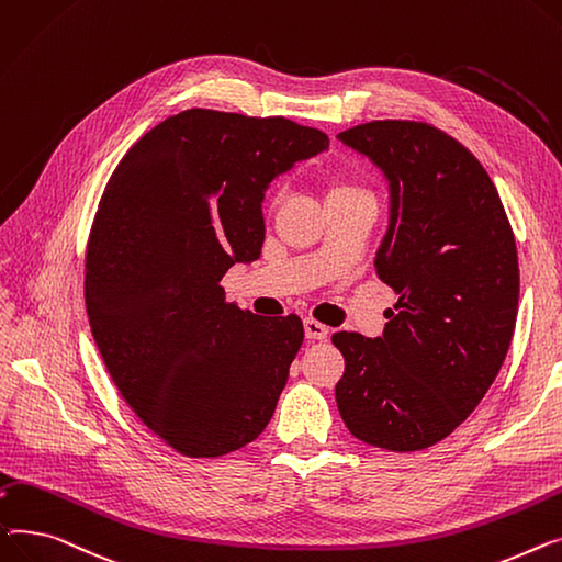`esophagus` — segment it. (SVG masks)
<instances>
[{"mask_svg":"<svg viewBox=\"0 0 562 562\" xmlns=\"http://www.w3.org/2000/svg\"><path fill=\"white\" fill-rule=\"evenodd\" d=\"M304 331H306L308 340H326L328 338V326L313 319V317L304 319Z\"/></svg>","mask_w":562,"mask_h":562,"instance_id":"esophagus-1","label":"esophagus"}]
</instances>
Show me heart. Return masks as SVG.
Masks as SVG:
<instances>
[{
    "mask_svg": "<svg viewBox=\"0 0 562 562\" xmlns=\"http://www.w3.org/2000/svg\"><path fill=\"white\" fill-rule=\"evenodd\" d=\"M351 192H366V190H360L356 183H349V181H338L331 186V192L328 194H351Z\"/></svg>",
    "mask_w": 562,
    "mask_h": 562,
    "instance_id": "1",
    "label": "heart"
}]
</instances>
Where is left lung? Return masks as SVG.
Returning <instances> with one entry per match:
<instances>
[{"label":"left lung","instance_id":"8db88e82","mask_svg":"<svg viewBox=\"0 0 562 562\" xmlns=\"http://www.w3.org/2000/svg\"><path fill=\"white\" fill-rule=\"evenodd\" d=\"M338 140L390 183L374 268L400 294L381 338L334 334L338 411L353 438L419 451L468 419L504 366L519 302L515 236L490 175L445 131L374 120Z\"/></svg>","mask_w":562,"mask_h":562}]
</instances>
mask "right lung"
<instances>
[{"mask_svg": "<svg viewBox=\"0 0 562 562\" xmlns=\"http://www.w3.org/2000/svg\"><path fill=\"white\" fill-rule=\"evenodd\" d=\"M328 147L285 117L190 109L156 124L111 175L86 251V311L104 366L154 436L190 458L256 440L304 342L296 315L224 300L266 240L270 181Z\"/></svg>", "mask_w": 562, "mask_h": 562, "instance_id": "obj_1", "label": "right lung"}]
</instances>
